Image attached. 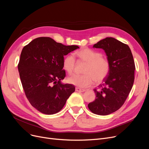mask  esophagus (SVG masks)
Wrapping results in <instances>:
<instances>
[{
    "instance_id": "1",
    "label": "esophagus",
    "mask_w": 149,
    "mask_h": 149,
    "mask_svg": "<svg viewBox=\"0 0 149 149\" xmlns=\"http://www.w3.org/2000/svg\"><path fill=\"white\" fill-rule=\"evenodd\" d=\"M75 91H77V92H83L86 91V90H85V89H84L80 88H75Z\"/></svg>"
}]
</instances>
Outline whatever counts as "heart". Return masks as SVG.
<instances>
[{
  "label": "heart",
  "mask_w": 149,
  "mask_h": 149,
  "mask_svg": "<svg viewBox=\"0 0 149 149\" xmlns=\"http://www.w3.org/2000/svg\"><path fill=\"white\" fill-rule=\"evenodd\" d=\"M75 56L87 63L83 75L73 74L68 77V81L80 88H87L103 81L110 71L111 65L109 60L102 57L100 52L89 48H83L75 52ZM75 60L72 55H68L63 61V66L69 74L74 69Z\"/></svg>",
  "instance_id": "b5f03b06"
}]
</instances>
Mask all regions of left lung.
Here are the masks:
<instances>
[{
	"label": "left lung",
	"mask_w": 149,
	"mask_h": 149,
	"mask_svg": "<svg viewBox=\"0 0 149 149\" xmlns=\"http://www.w3.org/2000/svg\"><path fill=\"white\" fill-rule=\"evenodd\" d=\"M103 49L110 63L108 75L95 89V100L88 104L89 110L99 115H107L123 105L134 82L135 62L129 46L113 37H106L93 46Z\"/></svg>",
	"instance_id": "obj_1"
}]
</instances>
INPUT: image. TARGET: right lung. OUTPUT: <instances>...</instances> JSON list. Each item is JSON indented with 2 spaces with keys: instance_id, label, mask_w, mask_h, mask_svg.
<instances>
[{
  "instance_id": "obj_1",
  "label": "right lung",
  "mask_w": 149,
  "mask_h": 149,
  "mask_svg": "<svg viewBox=\"0 0 149 149\" xmlns=\"http://www.w3.org/2000/svg\"><path fill=\"white\" fill-rule=\"evenodd\" d=\"M79 47L66 46L50 37H38L23 47L18 70L29 103L46 115L58 112L75 91L70 84H63L66 75L63 61Z\"/></svg>"
}]
</instances>
